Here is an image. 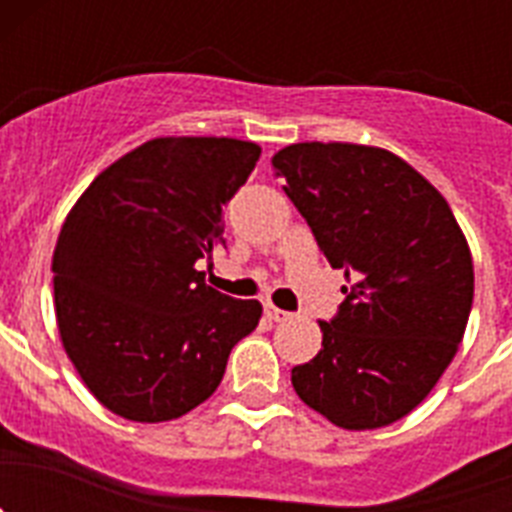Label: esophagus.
Returning <instances> with one entry per match:
<instances>
[{"label":"esophagus","mask_w":512,"mask_h":512,"mask_svg":"<svg viewBox=\"0 0 512 512\" xmlns=\"http://www.w3.org/2000/svg\"><path fill=\"white\" fill-rule=\"evenodd\" d=\"M266 318L274 320V323H287V320H292V312L287 310H279L277 305H271V302H266Z\"/></svg>","instance_id":"34e87169"}]
</instances>
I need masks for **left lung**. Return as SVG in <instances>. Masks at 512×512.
<instances>
[{
  "label": "left lung",
  "mask_w": 512,
  "mask_h": 512,
  "mask_svg": "<svg viewBox=\"0 0 512 512\" xmlns=\"http://www.w3.org/2000/svg\"><path fill=\"white\" fill-rule=\"evenodd\" d=\"M271 166L325 259L346 271V300L292 387L346 431L405 418L456 356L472 310V253L449 202L384 148L312 140Z\"/></svg>",
  "instance_id": "left-lung-1"
}]
</instances>
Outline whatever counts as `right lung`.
Here are the masks:
<instances>
[{"label":"right lung","instance_id":"add662e5","mask_svg":"<svg viewBox=\"0 0 512 512\" xmlns=\"http://www.w3.org/2000/svg\"><path fill=\"white\" fill-rule=\"evenodd\" d=\"M261 148L235 138H153L117 158L66 215L53 251L63 348L104 408L135 423L182 418L217 390L261 320L194 264L223 243V207Z\"/></svg>","mask_w":512,"mask_h":512}]
</instances>
